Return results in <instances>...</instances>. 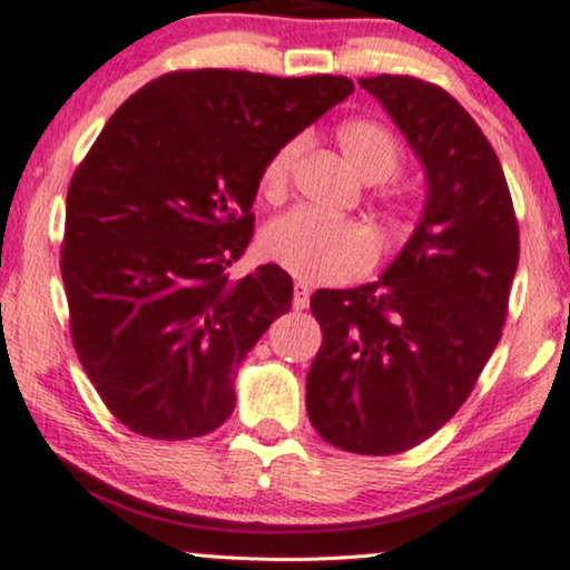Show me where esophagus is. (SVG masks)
I'll return each mask as SVG.
<instances>
[{
  "label": "esophagus",
  "mask_w": 570,
  "mask_h": 570,
  "mask_svg": "<svg viewBox=\"0 0 570 570\" xmlns=\"http://www.w3.org/2000/svg\"><path fill=\"white\" fill-rule=\"evenodd\" d=\"M292 305H294V309H305V307L309 305V292H307L305 284L294 286V299H292Z\"/></svg>",
  "instance_id": "34e87169"
}]
</instances>
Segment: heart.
Wrapping results in <instances>:
<instances>
[{
    "instance_id": "obj_1",
    "label": "heart",
    "mask_w": 570,
    "mask_h": 570,
    "mask_svg": "<svg viewBox=\"0 0 570 570\" xmlns=\"http://www.w3.org/2000/svg\"><path fill=\"white\" fill-rule=\"evenodd\" d=\"M338 147L365 181H389L402 168L405 153L397 136L376 120L357 118L338 126ZM302 141H289L265 163L261 191L265 199L286 197ZM263 252L305 284H342L363 276L376 261V244L360 223L331 220L309 210L281 215L263 232Z\"/></svg>"
}]
</instances>
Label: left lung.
Listing matches in <instances>:
<instances>
[{
    "label": "left lung",
    "mask_w": 570,
    "mask_h": 570,
    "mask_svg": "<svg viewBox=\"0 0 570 570\" xmlns=\"http://www.w3.org/2000/svg\"><path fill=\"white\" fill-rule=\"evenodd\" d=\"M360 86L421 160L426 205L379 281L309 297L323 344L305 402L328 444L397 455L458 413L492 357L518 268V220L492 144L458 99L410 76Z\"/></svg>",
    "instance_id": "left-lung-1"
}]
</instances>
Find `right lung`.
<instances>
[{"label": "right lung", "instance_id": "right-lung-1", "mask_svg": "<svg viewBox=\"0 0 570 570\" xmlns=\"http://www.w3.org/2000/svg\"><path fill=\"white\" fill-rule=\"evenodd\" d=\"M344 76L176 70L115 110L65 205L62 284L86 376L149 439L210 434L244 355L292 307V276L226 268L252 239L265 163L347 99Z\"/></svg>", "mask_w": 570, "mask_h": 570}]
</instances>
